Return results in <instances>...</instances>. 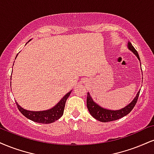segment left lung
<instances>
[{
    "mask_svg": "<svg viewBox=\"0 0 154 154\" xmlns=\"http://www.w3.org/2000/svg\"><path fill=\"white\" fill-rule=\"evenodd\" d=\"M128 48L131 51L136 55L138 60L140 61V57L138 55V52L135 48L133 47L132 44L130 42H128ZM142 71V70H141ZM140 90L137 92L136 97L133 98V100L129 104H128L126 106H125L123 108L120 109V110H109V109L105 108V107H102L97 103L94 101L92 99V96L90 95V92H88V97H87V107L90 112V113L94 118L96 120H99L100 122L103 123H106V122L112 121V120H116L120 118L124 117V116H127L133 108L134 107L135 105L136 104V102L138 100V96H139Z\"/></svg>",
    "mask_w": 154,
    "mask_h": 154,
    "instance_id": "1",
    "label": "left lung"
}]
</instances>
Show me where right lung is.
Segmentation results:
<instances>
[{"label": "right lung", "instance_id": "1", "mask_svg": "<svg viewBox=\"0 0 154 154\" xmlns=\"http://www.w3.org/2000/svg\"><path fill=\"white\" fill-rule=\"evenodd\" d=\"M31 40V39L29 40V42H30ZM71 92L72 90L68 92V93H66V95L59 100V102L57 105H55L54 106L51 107V108L49 109V110L40 111L28 110L23 108L21 106H20L16 101V103L20 112H21L26 118H27L28 119L38 123H51L59 119V118L63 116L66 101V100H67L68 97L70 95Z\"/></svg>", "mask_w": 154, "mask_h": 154}]
</instances>
